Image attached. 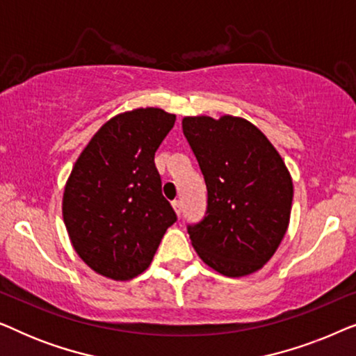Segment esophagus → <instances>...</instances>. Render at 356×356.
<instances>
[{"instance_id": "1", "label": "esophagus", "mask_w": 356, "mask_h": 356, "mask_svg": "<svg viewBox=\"0 0 356 356\" xmlns=\"http://www.w3.org/2000/svg\"><path fill=\"white\" fill-rule=\"evenodd\" d=\"M172 206H173V209H175V212L178 213V217L181 216V211H183V204H181V201H173Z\"/></svg>"}]
</instances>
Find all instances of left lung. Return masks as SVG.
Instances as JSON below:
<instances>
[{
    "instance_id": "8db88e82",
    "label": "left lung",
    "mask_w": 356,
    "mask_h": 356,
    "mask_svg": "<svg viewBox=\"0 0 356 356\" xmlns=\"http://www.w3.org/2000/svg\"><path fill=\"white\" fill-rule=\"evenodd\" d=\"M183 134L207 186L206 216L188 225L194 250L227 277L259 270L290 222L293 183L280 154L238 116H186Z\"/></svg>"
}]
</instances>
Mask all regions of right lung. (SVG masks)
Masks as SVG:
<instances>
[{
  "label": "right lung",
  "mask_w": 356,
  "mask_h": 356,
  "mask_svg": "<svg viewBox=\"0 0 356 356\" xmlns=\"http://www.w3.org/2000/svg\"><path fill=\"white\" fill-rule=\"evenodd\" d=\"M175 120L160 108L124 111L106 121L76 160L63 220L76 252L97 274L139 275L177 222L154 162Z\"/></svg>",
  "instance_id": "obj_1"
}]
</instances>
